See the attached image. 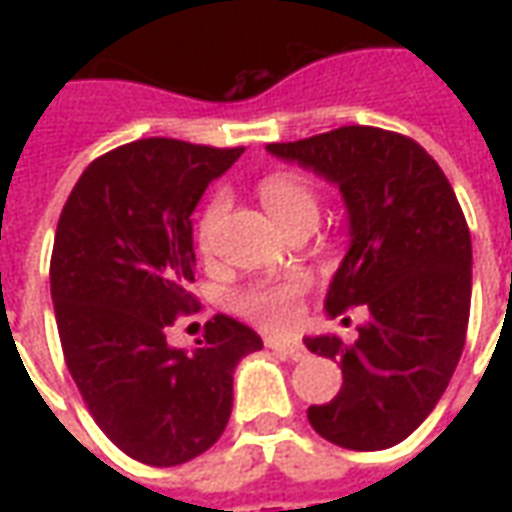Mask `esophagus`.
Returning <instances> with one entry per match:
<instances>
[{
    "label": "esophagus",
    "mask_w": 512,
    "mask_h": 512,
    "mask_svg": "<svg viewBox=\"0 0 512 512\" xmlns=\"http://www.w3.org/2000/svg\"><path fill=\"white\" fill-rule=\"evenodd\" d=\"M266 345L271 351H277V354L293 359V362H299V359L307 356V348H304V343L296 340V337H285V340H282V337H268Z\"/></svg>",
    "instance_id": "34e87169"
}]
</instances>
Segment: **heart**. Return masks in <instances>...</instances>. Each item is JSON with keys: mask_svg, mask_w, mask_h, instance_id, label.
Listing matches in <instances>:
<instances>
[{"mask_svg": "<svg viewBox=\"0 0 512 512\" xmlns=\"http://www.w3.org/2000/svg\"><path fill=\"white\" fill-rule=\"evenodd\" d=\"M263 208L271 213V219L288 233L299 224H315L321 213V197L312 189L310 183L296 175H268L257 186ZM227 213V197L213 194L211 202L205 205V211L197 224V249L202 257H211L216 252V235ZM307 293V279L304 277H285V279H266L255 282L235 296V310L246 315L249 321L260 323L266 329H285L296 321L299 315L301 299Z\"/></svg>", "mask_w": 512, "mask_h": 512, "instance_id": "1", "label": "heart"}]
</instances>
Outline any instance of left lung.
<instances>
[{"instance_id": "left-lung-1", "label": "left lung", "mask_w": 512, "mask_h": 512, "mask_svg": "<svg viewBox=\"0 0 512 512\" xmlns=\"http://www.w3.org/2000/svg\"><path fill=\"white\" fill-rule=\"evenodd\" d=\"M266 150L340 186L351 246L326 310L367 312L351 343L304 340L343 367L340 392L307 408L310 425L345 450H386L436 408L466 343L472 238L458 197L425 147L384 128L343 126Z\"/></svg>"}]
</instances>
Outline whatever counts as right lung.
<instances>
[{"instance_id": "obj_1", "label": "right lung", "mask_w": 512, "mask_h": 512, "mask_svg": "<svg viewBox=\"0 0 512 512\" xmlns=\"http://www.w3.org/2000/svg\"><path fill=\"white\" fill-rule=\"evenodd\" d=\"M244 147L136 139L95 158L65 202L51 301L65 365L109 439L134 461L178 466L216 444L233 370L263 340L227 315L186 354L167 326L197 310L191 213Z\"/></svg>"}]
</instances>
